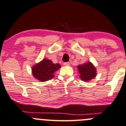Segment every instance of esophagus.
Returning a JSON list of instances; mask_svg holds the SVG:
<instances>
[{
  "label": "esophagus",
  "mask_w": 126,
  "mask_h": 126,
  "mask_svg": "<svg viewBox=\"0 0 126 126\" xmlns=\"http://www.w3.org/2000/svg\"><path fill=\"white\" fill-rule=\"evenodd\" d=\"M64 66H69L70 63H69V62H65V63H64Z\"/></svg>",
  "instance_id": "esophagus-1"
}]
</instances>
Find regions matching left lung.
Masks as SVG:
<instances>
[{
    "label": "left lung",
    "instance_id": "8db88e82",
    "mask_svg": "<svg viewBox=\"0 0 126 126\" xmlns=\"http://www.w3.org/2000/svg\"><path fill=\"white\" fill-rule=\"evenodd\" d=\"M80 77L84 81H89L96 76V69L91 62H88L84 64H79L77 66Z\"/></svg>",
    "mask_w": 126,
    "mask_h": 126
}]
</instances>
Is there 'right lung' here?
<instances>
[{
    "label": "right lung",
    "instance_id": "right-lung-1",
    "mask_svg": "<svg viewBox=\"0 0 126 126\" xmlns=\"http://www.w3.org/2000/svg\"><path fill=\"white\" fill-rule=\"evenodd\" d=\"M61 67L59 63L54 64L51 60L45 59L32 67V74L35 79L42 82L54 77V73Z\"/></svg>",
    "mask_w": 126,
    "mask_h": 126
}]
</instances>
